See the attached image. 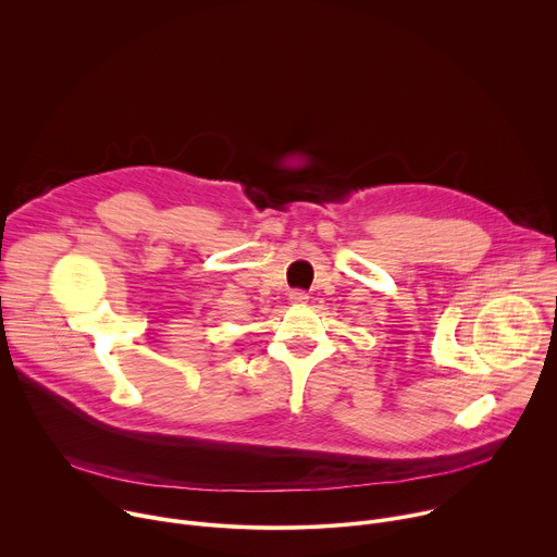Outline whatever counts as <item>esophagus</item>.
Listing matches in <instances>:
<instances>
[{"label": "esophagus", "mask_w": 557, "mask_h": 557, "mask_svg": "<svg viewBox=\"0 0 557 557\" xmlns=\"http://www.w3.org/2000/svg\"><path fill=\"white\" fill-rule=\"evenodd\" d=\"M288 299H290V304H295V306H304V304L308 301V293H306V290H290Z\"/></svg>", "instance_id": "obj_1"}]
</instances>
